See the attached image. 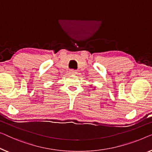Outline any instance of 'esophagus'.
Segmentation results:
<instances>
[{"label":"esophagus","instance_id":"34e87169","mask_svg":"<svg viewBox=\"0 0 152 152\" xmlns=\"http://www.w3.org/2000/svg\"><path fill=\"white\" fill-rule=\"evenodd\" d=\"M76 73H77V72H76V70L71 69V70H70V71H69V74H76Z\"/></svg>","mask_w":152,"mask_h":152}]
</instances>
